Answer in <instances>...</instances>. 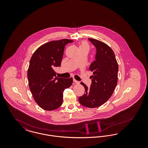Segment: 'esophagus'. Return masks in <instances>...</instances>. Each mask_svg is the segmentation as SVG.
<instances>
[{"label":"esophagus","mask_w":148,"mask_h":148,"mask_svg":"<svg viewBox=\"0 0 148 148\" xmlns=\"http://www.w3.org/2000/svg\"><path fill=\"white\" fill-rule=\"evenodd\" d=\"M73 82H74L75 84H79V82L78 81H77V80H75V79H73Z\"/></svg>","instance_id":"1"}]
</instances>
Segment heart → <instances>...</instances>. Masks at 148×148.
<instances>
[{"label": "heart", "instance_id": "obj_1", "mask_svg": "<svg viewBox=\"0 0 148 148\" xmlns=\"http://www.w3.org/2000/svg\"><path fill=\"white\" fill-rule=\"evenodd\" d=\"M86 48L89 49V45L87 42H83L80 44V45L79 46V48Z\"/></svg>", "mask_w": 148, "mask_h": 148}]
</instances>
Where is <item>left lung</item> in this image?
Returning <instances> with one entry per match:
<instances>
[{"label":"left lung","mask_w":148,"mask_h":148,"mask_svg":"<svg viewBox=\"0 0 148 148\" xmlns=\"http://www.w3.org/2000/svg\"><path fill=\"white\" fill-rule=\"evenodd\" d=\"M97 49L95 60L91 64L89 70L92 84L88 88L83 82L85 93L79 98L81 105L87 108L99 107L111 97L118 83V65L113 50L106 43L89 38Z\"/></svg>","instance_id":"1"}]
</instances>
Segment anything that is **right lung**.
Listing matches in <instances>:
<instances>
[{"label": "right lung", "mask_w": 148, "mask_h": 148, "mask_svg": "<svg viewBox=\"0 0 148 148\" xmlns=\"http://www.w3.org/2000/svg\"><path fill=\"white\" fill-rule=\"evenodd\" d=\"M73 42L64 39L47 42L30 59L27 73L29 88L35 102L44 110H53L62 106L64 91L72 85V77H56L54 69L61 65L65 46Z\"/></svg>", "instance_id": "1"}]
</instances>
